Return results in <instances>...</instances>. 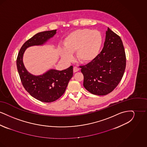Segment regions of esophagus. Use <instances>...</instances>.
Here are the masks:
<instances>
[{
    "label": "esophagus",
    "mask_w": 147,
    "mask_h": 147,
    "mask_svg": "<svg viewBox=\"0 0 147 147\" xmlns=\"http://www.w3.org/2000/svg\"><path fill=\"white\" fill-rule=\"evenodd\" d=\"M79 68H78V67H74V68H73V71L74 72V73H76V72H77V71H78L79 70Z\"/></svg>",
    "instance_id": "1"
}]
</instances>
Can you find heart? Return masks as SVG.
Here are the masks:
<instances>
[{"label":"heart","instance_id":"b5f03b06","mask_svg":"<svg viewBox=\"0 0 147 147\" xmlns=\"http://www.w3.org/2000/svg\"><path fill=\"white\" fill-rule=\"evenodd\" d=\"M102 43V35L98 30H77L65 37L63 42L64 49H61V57L69 61L72 58L71 53L76 52L79 61L90 63L98 56Z\"/></svg>","mask_w":147,"mask_h":147}]
</instances>
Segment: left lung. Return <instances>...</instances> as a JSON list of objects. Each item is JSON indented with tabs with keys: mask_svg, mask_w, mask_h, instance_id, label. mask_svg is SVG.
I'll list each match as a JSON object with an SVG mask.
<instances>
[{
	"mask_svg": "<svg viewBox=\"0 0 147 147\" xmlns=\"http://www.w3.org/2000/svg\"><path fill=\"white\" fill-rule=\"evenodd\" d=\"M126 65L122 41L119 35L108 28L100 53L91 62L80 67L84 76V88L96 95L109 94L121 80Z\"/></svg>",
	"mask_w": 147,
	"mask_h": 147,
	"instance_id": "8db88e82",
	"label": "left lung"
}]
</instances>
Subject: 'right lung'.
Segmentation results:
<instances>
[{"instance_id":"add662e5","label":"right lung","mask_w":147,"mask_h":147,"mask_svg":"<svg viewBox=\"0 0 147 147\" xmlns=\"http://www.w3.org/2000/svg\"><path fill=\"white\" fill-rule=\"evenodd\" d=\"M56 30L36 34L22 46L16 59L17 69L25 89L34 98L44 102H51L58 99L65 91L73 77V66L63 70L50 69L40 76L30 73L23 63V55L26 49L45 43L56 34Z\"/></svg>"}]
</instances>
